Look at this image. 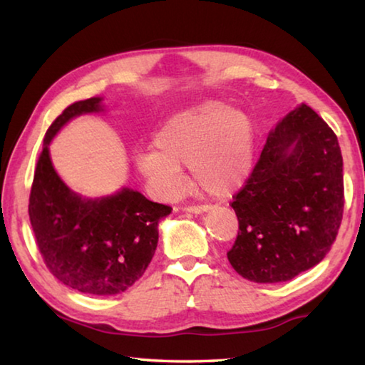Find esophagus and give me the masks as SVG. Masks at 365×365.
<instances>
[{
	"instance_id": "obj_1",
	"label": "esophagus",
	"mask_w": 365,
	"mask_h": 365,
	"mask_svg": "<svg viewBox=\"0 0 365 365\" xmlns=\"http://www.w3.org/2000/svg\"><path fill=\"white\" fill-rule=\"evenodd\" d=\"M207 209H209V206L200 205V206H185L183 211L185 212H191V214H201V212H206Z\"/></svg>"
}]
</instances>
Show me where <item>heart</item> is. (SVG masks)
<instances>
[{"instance_id": "b5f03b06", "label": "heart", "mask_w": 365, "mask_h": 365, "mask_svg": "<svg viewBox=\"0 0 365 365\" xmlns=\"http://www.w3.org/2000/svg\"><path fill=\"white\" fill-rule=\"evenodd\" d=\"M255 154L248 115L219 101H206L170 115L154 135V148L140 151L135 164L159 193L183 187L182 165L190 164L195 182L212 196L242 187Z\"/></svg>"}]
</instances>
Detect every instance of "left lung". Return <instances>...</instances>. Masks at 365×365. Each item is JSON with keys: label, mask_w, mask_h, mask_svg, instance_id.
<instances>
[{"label": "left lung", "mask_w": 365, "mask_h": 365, "mask_svg": "<svg viewBox=\"0 0 365 365\" xmlns=\"http://www.w3.org/2000/svg\"><path fill=\"white\" fill-rule=\"evenodd\" d=\"M238 235L227 252L251 282H288L330 251L343 219V158L335 132L307 104L269 135L230 202Z\"/></svg>", "instance_id": "8db88e82"}]
</instances>
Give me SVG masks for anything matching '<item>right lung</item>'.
Returning a JSON list of instances; mask_svg holds the SVG:
<instances>
[{
	"mask_svg": "<svg viewBox=\"0 0 365 365\" xmlns=\"http://www.w3.org/2000/svg\"><path fill=\"white\" fill-rule=\"evenodd\" d=\"M100 101L73 103L49 125L36 160L29 215L48 270L77 292L104 296L125 292L145 274L158 246L159 220L172 207L130 188L82 200L58 177L49 141L72 117L100 110Z\"/></svg>",
	"mask_w": 365,
	"mask_h": 365,
	"instance_id": "1",
	"label": "right lung"
}]
</instances>
